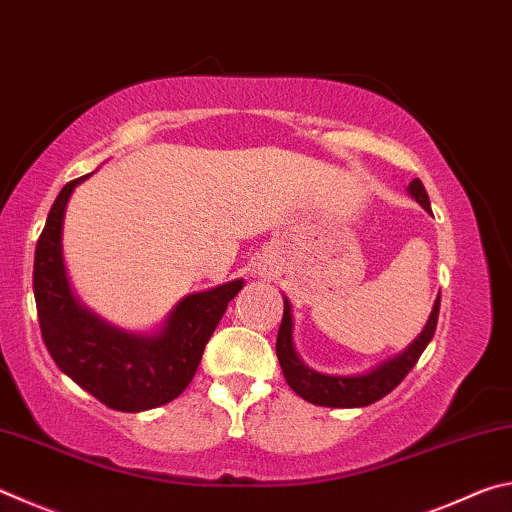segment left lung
<instances>
[{
  "mask_svg": "<svg viewBox=\"0 0 512 512\" xmlns=\"http://www.w3.org/2000/svg\"><path fill=\"white\" fill-rule=\"evenodd\" d=\"M409 194L424 207V210L431 212L427 189H424V185L420 183V178L411 180ZM438 311H440V296L436 298V302H433L431 316L420 332V336L402 354H397V357L381 363V366L366 372V375L339 377V375H323V372L311 370L300 361L296 348H293L291 305L289 300L284 298V314H282L280 332H277V343H275L277 361H280L284 379H287L291 391L298 393L302 400L318 406H332V409L368 406L372 402L381 400V397H386L395 386H400L402 379L409 375L411 368L418 363L420 354L433 339V332H436Z\"/></svg>",
  "mask_w": 512,
  "mask_h": 512,
  "instance_id": "left-lung-1",
  "label": "left lung"
}]
</instances>
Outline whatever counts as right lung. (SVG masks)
Here are the masks:
<instances>
[{
  "label": "right lung",
  "mask_w": 512,
  "mask_h": 512,
  "mask_svg": "<svg viewBox=\"0 0 512 512\" xmlns=\"http://www.w3.org/2000/svg\"><path fill=\"white\" fill-rule=\"evenodd\" d=\"M85 178L90 173L60 189L36 246L33 293L42 341L56 366L108 409H155L176 400L194 379L207 341L244 280L183 298L155 334L108 325L74 298L63 262L67 201Z\"/></svg>",
  "instance_id": "right-lung-1"
}]
</instances>
